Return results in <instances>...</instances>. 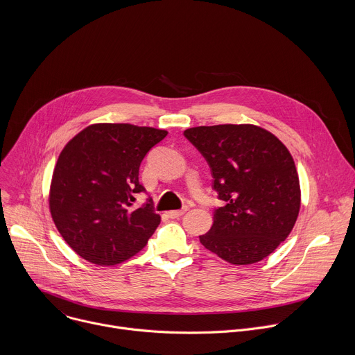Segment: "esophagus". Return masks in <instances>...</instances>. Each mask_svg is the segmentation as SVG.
<instances>
[{
    "label": "esophagus",
    "instance_id": "34e87169",
    "mask_svg": "<svg viewBox=\"0 0 355 355\" xmlns=\"http://www.w3.org/2000/svg\"><path fill=\"white\" fill-rule=\"evenodd\" d=\"M187 211H188V208H184V209H181V211H170V212H168V216L173 218V219H175V218L182 216Z\"/></svg>",
    "mask_w": 355,
    "mask_h": 355
}]
</instances>
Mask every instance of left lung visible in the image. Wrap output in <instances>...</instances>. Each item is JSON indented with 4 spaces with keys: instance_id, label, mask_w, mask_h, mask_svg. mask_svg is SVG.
I'll return each mask as SVG.
<instances>
[{
    "instance_id": "left-lung-1",
    "label": "left lung",
    "mask_w": 355,
    "mask_h": 355,
    "mask_svg": "<svg viewBox=\"0 0 355 355\" xmlns=\"http://www.w3.org/2000/svg\"><path fill=\"white\" fill-rule=\"evenodd\" d=\"M184 136L208 162L215 209L205 248L236 266L259 263L289 236L299 215L300 187L285 144L256 125L198 126Z\"/></svg>"
}]
</instances>
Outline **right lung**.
<instances>
[{
	"mask_svg": "<svg viewBox=\"0 0 355 355\" xmlns=\"http://www.w3.org/2000/svg\"><path fill=\"white\" fill-rule=\"evenodd\" d=\"M167 130L130 123H95L62 150L49 193L53 222L66 243L84 260L115 266L147 244L160 225L153 200L135 209L144 192L139 167Z\"/></svg>",
	"mask_w": 355,
	"mask_h": 355,
	"instance_id": "add662e5",
	"label": "right lung"
}]
</instances>
